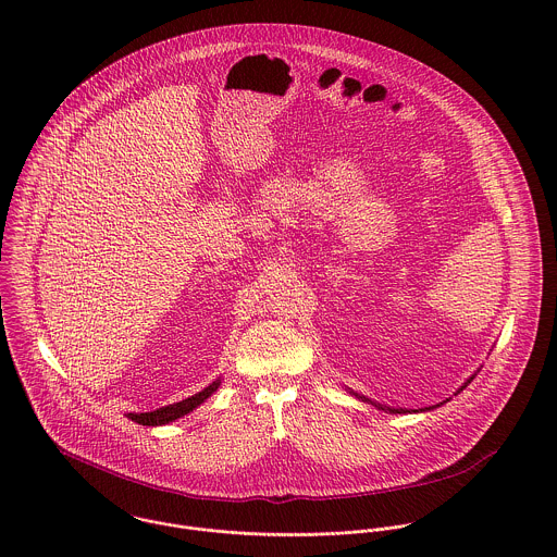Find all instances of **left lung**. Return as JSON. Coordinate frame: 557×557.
<instances>
[{
    "instance_id": "obj_1",
    "label": "left lung",
    "mask_w": 557,
    "mask_h": 557,
    "mask_svg": "<svg viewBox=\"0 0 557 557\" xmlns=\"http://www.w3.org/2000/svg\"><path fill=\"white\" fill-rule=\"evenodd\" d=\"M472 380H474V377H470V380H468V382H466V386H468V384H470V382H472ZM466 386H461V388H459V391H457V393H461V391H463V388H466ZM351 395H356V397L362 398V400H367V403H371V405H375V407H380V409H386V407H382V405H380V403H373V400H369V398H367V397H360V395H358V393H351ZM426 409H433V407H426ZM388 411H391V413H407V409H393V407H388ZM420 411H424V409H420Z\"/></svg>"
}]
</instances>
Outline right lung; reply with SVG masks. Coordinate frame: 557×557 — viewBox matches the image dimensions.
Returning <instances> with one entry per match:
<instances>
[{"label":"right lung","mask_w":557,"mask_h":557,"mask_svg":"<svg viewBox=\"0 0 557 557\" xmlns=\"http://www.w3.org/2000/svg\"><path fill=\"white\" fill-rule=\"evenodd\" d=\"M221 386V380L212 382L208 388H203L201 393L193 395V397L184 398L180 403H173V405H164L159 407L154 411H146V413H128L131 420H135L137 424H144V426H159V424H166V422H173L186 413H190L197 405H201L208 397H212Z\"/></svg>","instance_id":"right-lung-1"}]
</instances>
